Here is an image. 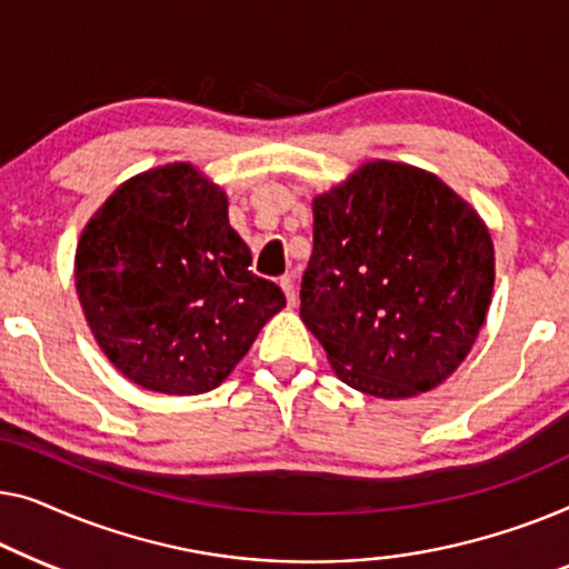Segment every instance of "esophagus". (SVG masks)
Segmentation results:
<instances>
[{
	"label": "esophagus",
	"mask_w": 569,
	"mask_h": 569,
	"mask_svg": "<svg viewBox=\"0 0 569 569\" xmlns=\"http://www.w3.org/2000/svg\"><path fill=\"white\" fill-rule=\"evenodd\" d=\"M281 288H283V293H286L288 307H293V303H296V286H293V278H291V276H283V278H281Z\"/></svg>",
	"instance_id": "obj_1"
}]
</instances>
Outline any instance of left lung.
Listing matches in <instances>:
<instances>
[{"label":"left lung","instance_id":"1","mask_svg":"<svg viewBox=\"0 0 569 569\" xmlns=\"http://www.w3.org/2000/svg\"><path fill=\"white\" fill-rule=\"evenodd\" d=\"M301 319L348 387L436 389L467 361L495 286L487 223L438 174L371 159L311 201Z\"/></svg>","mask_w":569,"mask_h":569}]
</instances>
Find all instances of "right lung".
Wrapping results in <instances>:
<instances>
[{
    "label": "right lung",
    "instance_id": "right-lung-1",
    "mask_svg": "<svg viewBox=\"0 0 569 569\" xmlns=\"http://www.w3.org/2000/svg\"><path fill=\"white\" fill-rule=\"evenodd\" d=\"M229 223L221 186L190 162L121 182L74 254L87 327L136 387L170 397L219 387L286 307Z\"/></svg>",
    "mask_w": 569,
    "mask_h": 569
}]
</instances>
